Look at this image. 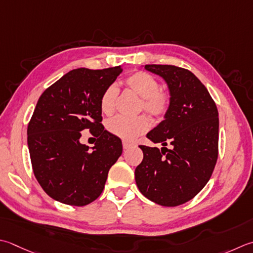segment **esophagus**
Returning <instances> with one entry per match:
<instances>
[{"instance_id":"1","label":"esophagus","mask_w":253,"mask_h":253,"mask_svg":"<svg viewBox=\"0 0 253 253\" xmlns=\"http://www.w3.org/2000/svg\"><path fill=\"white\" fill-rule=\"evenodd\" d=\"M131 146H132V143L128 142V141H125V140L123 141V148H124V149H128V148H130Z\"/></svg>"}]
</instances>
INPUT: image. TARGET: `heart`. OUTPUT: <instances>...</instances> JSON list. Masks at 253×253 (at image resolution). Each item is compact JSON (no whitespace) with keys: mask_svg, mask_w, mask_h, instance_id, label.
<instances>
[{"mask_svg":"<svg viewBox=\"0 0 253 253\" xmlns=\"http://www.w3.org/2000/svg\"><path fill=\"white\" fill-rule=\"evenodd\" d=\"M125 84L129 90L141 97L140 110L156 121H160L167 116L171 105V94L160 88L159 81L152 74L145 71H135L126 78ZM117 95L118 90L115 84H111L104 90L100 100L103 114L112 115L114 113ZM106 127L112 135L130 141L148 130L149 122L146 116L135 118L117 116L108 121Z\"/></svg>","mask_w":253,"mask_h":253,"instance_id":"b5f03b06","label":"heart"}]
</instances>
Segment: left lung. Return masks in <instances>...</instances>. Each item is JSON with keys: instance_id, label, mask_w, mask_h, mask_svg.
Masks as SVG:
<instances>
[{"instance_id": "1", "label": "left lung", "mask_w": 253, "mask_h": 253, "mask_svg": "<svg viewBox=\"0 0 253 253\" xmlns=\"http://www.w3.org/2000/svg\"><path fill=\"white\" fill-rule=\"evenodd\" d=\"M165 79L171 94L166 120L147 133L163 147L139 146L143 159L135 170L139 191L162 206H177L206 185L218 158L219 118L204 84L190 70L171 64H146Z\"/></svg>"}]
</instances>
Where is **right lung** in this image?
<instances>
[{"label":"right lung","instance_id":"obj_1","mask_svg":"<svg viewBox=\"0 0 253 253\" xmlns=\"http://www.w3.org/2000/svg\"><path fill=\"white\" fill-rule=\"evenodd\" d=\"M122 71V67L74 69L39 97L28 123L27 143L35 177L51 199L84 206L103 192L123 146L104 129L100 100ZM85 129L97 137L92 151L80 142Z\"/></svg>","mask_w":253,"mask_h":253}]
</instances>
